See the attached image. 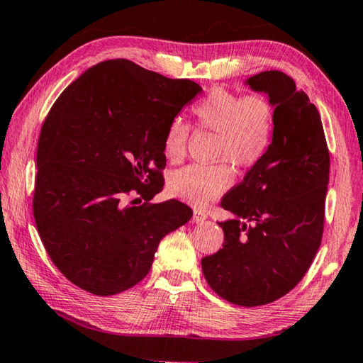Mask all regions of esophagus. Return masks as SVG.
<instances>
[{"label": "esophagus", "mask_w": 363, "mask_h": 363, "mask_svg": "<svg viewBox=\"0 0 363 363\" xmlns=\"http://www.w3.org/2000/svg\"><path fill=\"white\" fill-rule=\"evenodd\" d=\"M208 218V214L205 213V211H201V210H194V216H192V220L195 224H199V223H203V220Z\"/></svg>", "instance_id": "obj_1"}]
</instances>
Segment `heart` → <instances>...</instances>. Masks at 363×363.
Wrapping results in <instances>:
<instances>
[{
    "label": "heart",
    "mask_w": 363,
    "mask_h": 363,
    "mask_svg": "<svg viewBox=\"0 0 363 363\" xmlns=\"http://www.w3.org/2000/svg\"><path fill=\"white\" fill-rule=\"evenodd\" d=\"M194 116L199 126L218 134L214 158L230 162L238 168H253L272 144L275 134V107L266 96H240L223 88L213 89L196 102ZM190 128L176 116L163 136V153L171 162L184 157ZM233 173L227 163L189 164L174 171L168 181L176 199L203 206L232 186Z\"/></svg>",
    "instance_id": "obj_1"
}]
</instances>
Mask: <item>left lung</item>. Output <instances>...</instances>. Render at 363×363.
I'll return each mask as SVG.
<instances>
[{"label":"left lung","instance_id":"obj_1","mask_svg":"<svg viewBox=\"0 0 363 363\" xmlns=\"http://www.w3.org/2000/svg\"><path fill=\"white\" fill-rule=\"evenodd\" d=\"M247 83L275 107L270 149L220 206L224 243L201 259L214 293L255 307L285 296L304 277L322 242L330 153L317 107L284 72H261Z\"/></svg>","mask_w":363,"mask_h":363}]
</instances>
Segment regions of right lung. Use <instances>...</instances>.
Segmentation results:
<instances>
[{"mask_svg": "<svg viewBox=\"0 0 363 363\" xmlns=\"http://www.w3.org/2000/svg\"><path fill=\"white\" fill-rule=\"evenodd\" d=\"M199 93L190 79L113 59L86 70L54 102L36 152L33 218L73 285L97 296L134 286L160 240L192 218L177 200H128L162 192L164 131Z\"/></svg>", "mask_w": 363, "mask_h": 363, "instance_id": "1", "label": "right lung"}]
</instances>
